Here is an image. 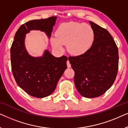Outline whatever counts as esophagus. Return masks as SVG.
Instances as JSON below:
<instances>
[{"label": "esophagus", "instance_id": "1", "mask_svg": "<svg viewBox=\"0 0 128 128\" xmlns=\"http://www.w3.org/2000/svg\"><path fill=\"white\" fill-rule=\"evenodd\" d=\"M67 66H68V68H70L71 67V64H70L69 60H67Z\"/></svg>", "mask_w": 128, "mask_h": 128}]
</instances>
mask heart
<instances>
[{
	"instance_id": "b5f03b06",
	"label": "heart",
	"mask_w": 128,
	"mask_h": 128,
	"mask_svg": "<svg viewBox=\"0 0 128 128\" xmlns=\"http://www.w3.org/2000/svg\"><path fill=\"white\" fill-rule=\"evenodd\" d=\"M93 30L87 24L68 22L61 24L56 31V36L51 38V44L56 50H63V45L67 44V50L75 55L87 51L94 41Z\"/></svg>"
}]
</instances>
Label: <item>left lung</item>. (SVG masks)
<instances>
[{
    "label": "left lung",
    "mask_w": 128,
    "mask_h": 128,
    "mask_svg": "<svg viewBox=\"0 0 128 128\" xmlns=\"http://www.w3.org/2000/svg\"><path fill=\"white\" fill-rule=\"evenodd\" d=\"M94 34L89 50L68 58L73 70L77 90L83 97L95 98L104 94L113 84L118 70V50L106 29L90 22Z\"/></svg>",
    "instance_id": "left-lung-1"
}]
</instances>
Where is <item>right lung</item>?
Wrapping results in <instances>:
<instances>
[{
    "instance_id": "right-lung-1",
    "label": "right lung",
    "mask_w": 128,
    "mask_h": 128,
    "mask_svg": "<svg viewBox=\"0 0 128 128\" xmlns=\"http://www.w3.org/2000/svg\"><path fill=\"white\" fill-rule=\"evenodd\" d=\"M56 17L30 20L17 31L10 48L12 70L16 83L32 97L43 98L55 90L59 78L67 68L68 58L54 56L46 50L42 57L34 58L27 53L24 46L26 34L30 30L44 31L50 37Z\"/></svg>"
}]
</instances>
